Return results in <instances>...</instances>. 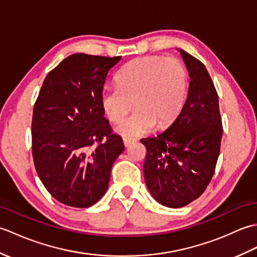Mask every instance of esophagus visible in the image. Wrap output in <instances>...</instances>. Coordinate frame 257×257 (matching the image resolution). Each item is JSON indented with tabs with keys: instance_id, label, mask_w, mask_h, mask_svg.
Masks as SVG:
<instances>
[{
	"instance_id": "34e87169",
	"label": "esophagus",
	"mask_w": 257,
	"mask_h": 257,
	"mask_svg": "<svg viewBox=\"0 0 257 257\" xmlns=\"http://www.w3.org/2000/svg\"><path fill=\"white\" fill-rule=\"evenodd\" d=\"M134 139H130V138H123V146L127 148V147H129L132 144H134Z\"/></svg>"
}]
</instances>
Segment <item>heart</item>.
<instances>
[{"label": "heart", "mask_w": 257, "mask_h": 257, "mask_svg": "<svg viewBox=\"0 0 257 257\" xmlns=\"http://www.w3.org/2000/svg\"><path fill=\"white\" fill-rule=\"evenodd\" d=\"M187 88V70L179 59L143 56L119 70L116 86L101 90L100 105L106 117L118 122L133 101L135 112L114 128L119 136L133 139L150 133L156 125H170L182 110Z\"/></svg>", "instance_id": "obj_1"}]
</instances>
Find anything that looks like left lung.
<instances>
[{"mask_svg":"<svg viewBox=\"0 0 257 257\" xmlns=\"http://www.w3.org/2000/svg\"><path fill=\"white\" fill-rule=\"evenodd\" d=\"M178 51L191 79L187 100L167 130L141 139L147 148V188L157 202L174 209L204 192L214 174L223 134L219 96L205 66Z\"/></svg>","mask_w":257,"mask_h":257,"instance_id":"8db88e82","label":"left lung"}]
</instances>
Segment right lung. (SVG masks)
<instances>
[{
  "mask_svg": "<svg viewBox=\"0 0 257 257\" xmlns=\"http://www.w3.org/2000/svg\"><path fill=\"white\" fill-rule=\"evenodd\" d=\"M121 56L77 53L51 70L32 119V151L41 181L65 205L89 207L106 193L124 149L100 105L108 72Z\"/></svg>",
  "mask_w": 257,
  "mask_h": 257,
  "instance_id": "add662e5",
  "label": "right lung"
}]
</instances>
